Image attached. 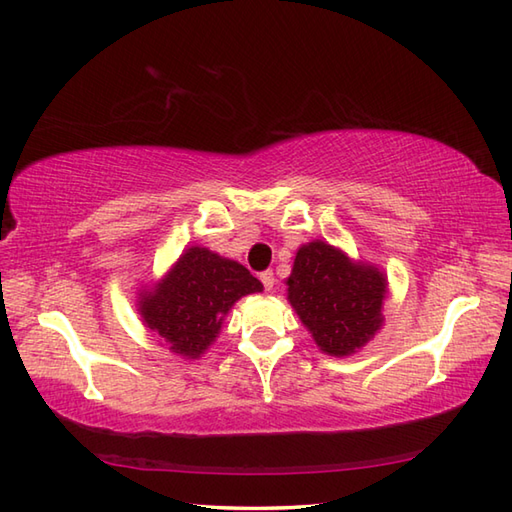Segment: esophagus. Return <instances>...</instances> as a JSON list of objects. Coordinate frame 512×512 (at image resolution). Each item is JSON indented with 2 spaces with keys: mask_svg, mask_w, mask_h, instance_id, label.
Listing matches in <instances>:
<instances>
[{
  "mask_svg": "<svg viewBox=\"0 0 512 512\" xmlns=\"http://www.w3.org/2000/svg\"><path fill=\"white\" fill-rule=\"evenodd\" d=\"M259 279H262V284H264L266 290H273V288H275V275H273V270H266V273L259 275Z\"/></svg>",
  "mask_w": 512,
  "mask_h": 512,
  "instance_id": "esophagus-1",
  "label": "esophagus"
}]
</instances>
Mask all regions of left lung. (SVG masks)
Segmentation results:
<instances>
[{
    "mask_svg": "<svg viewBox=\"0 0 512 512\" xmlns=\"http://www.w3.org/2000/svg\"><path fill=\"white\" fill-rule=\"evenodd\" d=\"M286 284L290 306L325 354L350 356L383 325L385 275L321 239L297 250Z\"/></svg>",
    "mask_w": 512,
    "mask_h": 512,
    "instance_id": "obj_1",
    "label": "left lung"
}]
</instances>
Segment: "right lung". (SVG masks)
Returning a JSON list of instances; mask_svg holds the SVG:
<instances>
[{
    "label": "right lung",
    "mask_w": 512,
    "mask_h": 512,
    "mask_svg": "<svg viewBox=\"0 0 512 512\" xmlns=\"http://www.w3.org/2000/svg\"><path fill=\"white\" fill-rule=\"evenodd\" d=\"M262 290V281L242 264L191 246L154 290L140 292L138 312L173 354L198 358L220 334L233 303Z\"/></svg>",
    "instance_id": "right-lung-1"
}]
</instances>
